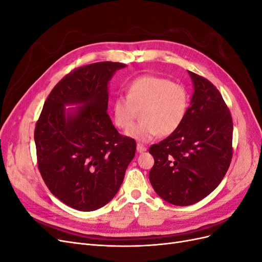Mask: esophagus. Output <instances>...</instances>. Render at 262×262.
Returning <instances> with one entry per match:
<instances>
[{
    "instance_id": "esophagus-1",
    "label": "esophagus",
    "mask_w": 262,
    "mask_h": 262,
    "mask_svg": "<svg viewBox=\"0 0 262 262\" xmlns=\"http://www.w3.org/2000/svg\"><path fill=\"white\" fill-rule=\"evenodd\" d=\"M137 149H138L139 153H143V152H145V150H146V147L144 145H142V144H138L137 145Z\"/></svg>"
}]
</instances>
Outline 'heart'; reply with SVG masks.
<instances>
[{
	"instance_id": "b5f03b06",
	"label": "heart",
	"mask_w": 262,
	"mask_h": 262,
	"mask_svg": "<svg viewBox=\"0 0 262 262\" xmlns=\"http://www.w3.org/2000/svg\"><path fill=\"white\" fill-rule=\"evenodd\" d=\"M125 97H116L112 102L114 122L118 128L129 130L140 113L142 121L126 132V136L140 142L176 132L190 106V94L184 84L157 75L134 78L126 86Z\"/></svg>"
}]
</instances>
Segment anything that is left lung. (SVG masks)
<instances>
[{
  "mask_svg": "<svg viewBox=\"0 0 262 262\" xmlns=\"http://www.w3.org/2000/svg\"><path fill=\"white\" fill-rule=\"evenodd\" d=\"M188 73L193 95L180 128L149 147L154 166L149 181L173 205H191L215 189L233 156V120L219 90L207 78Z\"/></svg>",
  "mask_w": 262,
  "mask_h": 262,
  "instance_id": "obj_1",
  "label": "left lung"
}]
</instances>
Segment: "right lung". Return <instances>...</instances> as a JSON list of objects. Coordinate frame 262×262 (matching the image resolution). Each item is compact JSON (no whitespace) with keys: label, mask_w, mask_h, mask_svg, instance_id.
I'll return each mask as SVG.
<instances>
[{"label":"right lung","mask_w":262,"mask_h":262,"mask_svg":"<svg viewBox=\"0 0 262 262\" xmlns=\"http://www.w3.org/2000/svg\"><path fill=\"white\" fill-rule=\"evenodd\" d=\"M119 62L77 68L53 87L36 123L38 168L51 193L69 207L90 212L120 188L136 155V141L119 134L108 109V83ZM69 104H81L75 108Z\"/></svg>","instance_id":"add662e5"}]
</instances>
